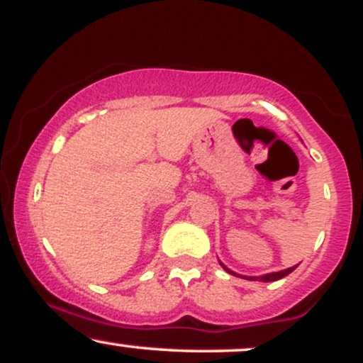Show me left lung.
<instances>
[{"label": "left lung", "mask_w": 363, "mask_h": 363, "mask_svg": "<svg viewBox=\"0 0 363 363\" xmlns=\"http://www.w3.org/2000/svg\"><path fill=\"white\" fill-rule=\"evenodd\" d=\"M221 264V262H220ZM221 267H223L226 272L228 274H233V276H237V277H243V279H247V281H264V282H272V281H279V279H282V277H286V276H289V274L292 272V270H294L296 267H298V265H294V267H289V269H286V270H279V272H272V274H265V276H260V277H248V276H240V274H235L233 270H230L228 267H225L223 264H221Z\"/></svg>", "instance_id": "1"}]
</instances>
